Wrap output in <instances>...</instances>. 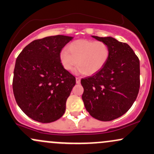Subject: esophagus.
<instances>
[{
	"label": "esophagus",
	"instance_id": "34e87169",
	"mask_svg": "<svg viewBox=\"0 0 154 154\" xmlns=\"http://www.w3.org/2000/svg\"><path fill=\"white\" fill-rule=\"evenodd\" d=\"M80 80H81L80 77H76V82H77V84L80 83Z\"/></svg>",
	"mask_w": 154,
	"mask_h": 154
}]
</instances>
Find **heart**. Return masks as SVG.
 <instances>
[{"label":"heart","mask_w":154,"mask_h":154,"mask_svg":"<svg viewBox=\"0 0 154 154\" xmlns=\"http://www.w3.org/2000/svg\"><path fill=\"white\" fill-rule=\"evenodd\" d=\"M110 55L109 45L102 41L88 39L76 40L68 46V50L60 53V63L67 71L76 69L77 73L94 74L99 72L107 63Z\"/></svg>","instance_id":"b5f03b06"}]
</instances>
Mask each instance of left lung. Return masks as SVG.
Instances as JSON below:
<instances>
[{
	"instance_id": "obj_1",
	"label": "left lung",
	"mask_w": 154,
	"mask_h": 154,
	"mask_svg": "<svg viewBox=\"0 0 154 154\" xmlns=\"http://www.w3.org/2000/svg\"><path fill=\"white\" fill-rule=\"evenodd\" d=\"M110 49L107 63L99 72L81 80L82 99L93 118L110 121L131 108L140 90V60L127 44L112 37L92 36Z\"/></svg>"
}]
</instances>
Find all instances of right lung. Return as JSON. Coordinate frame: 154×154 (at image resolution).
<instances>
[{"label": "right lung", "instance_id": "obj_1", "mask_svg": "<svg viewBox=\"0 0 154 154\" xmlns=\"http://www.w3.org/2000/svg\"><path fill=\"white\" fill-rule=\"evenodd\" d=\"M72 37L57 35L30 42L17 58L12 88L17 104L26 116L41 123L57 121L76 84L60 53Z\"/></svg>", "mask_w": 154, "mask_h": 154}]
</instances>
